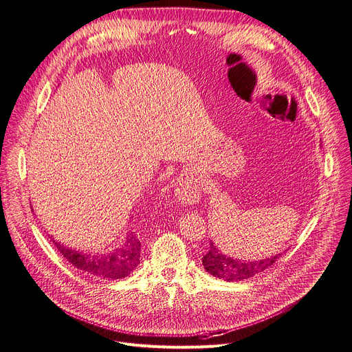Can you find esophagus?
<instances>
[{"label": "esophagus", "mask_w": 352, "mask_h": 352, "mask_svg": "<svg viewBox=\"0 0 352 352\" xmlns=\"http://www.w3.org/2000/svg\"><path fill=\"white\" fill-rule=\"evenodd\" d=\"M175 197L180 204H195L201 197V184L190 173H184L177 179Z\"/></svg>", "instance_id": "34e87169"}]
</instances>
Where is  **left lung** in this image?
<instances>
[{
    "instance_id": "1",
    "label": "left lung",
    "mask_w": 352,
    "mask_h": 352,
    "mask_svg": "<svg viewBox=\"0 0 352 352\" xmlns=\"http://www.w3.org/2000/svg\"><path fill=\"white\" fill-rule=\"evenodd\" d=\"M280 256L281 254H276L263 260L245 261L223 254L216 245H213V243H210V250L208 252V254L203 256L201 261L203 267L212 276L224 281H240L264 272L265 268L273 265Z\"/></svg>"
}]
</instances>
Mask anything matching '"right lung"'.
I'll return each mask as SVG.
<instances>
[{"mask_svg": "<svg viewBox=\"0 0 352 352\" xmlns=\"http://www.w3.org/2000/svg\"><path fill=\"white\" fill-rule=\"evenodd\" d=\"M56 250L82 273L99 278H123L128 277L139 264L140 241L131 233L122 241L118 249L108 253H85L60 244L52 239Z\"/></svg>", "mask_w": 352, "mask_h": 352, "instance_id": "add662e5", "label": "right lung"}]
</instances>
